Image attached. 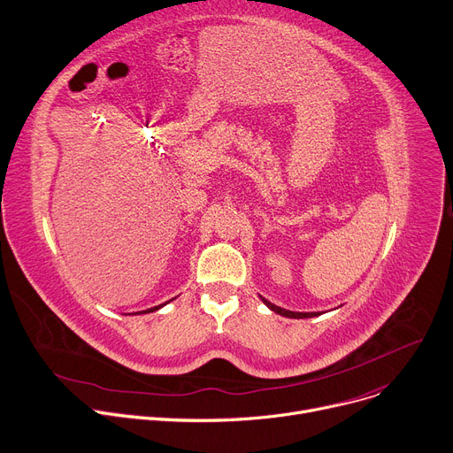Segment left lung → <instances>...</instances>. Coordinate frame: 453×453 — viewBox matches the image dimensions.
<instances>
[{
  "instance_id": "obj_1",
  "label": "left lung",
  "mask_w": 453,
  "mask_h": 453,
  "mask_svg": "<svg viewBox=\"0 0 453 453\" xmlns=\"http://www.w3.org/2000/svg\"><path fill=\"white\" fill-rule=\"evenodd\" d=\"M262 303H264L271 311H275V313H279V315H282V317H288V319H311V317H319V315H320L319 311H313V313L289 311V310H284V308H279V306H275V304H271L269 300H265V298H262Z\"/></svg>"
}]
</instances>
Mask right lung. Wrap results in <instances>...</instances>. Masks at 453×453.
Wrapping results in <instances>:
<instances>
[{
    "instance_id": "1",
    "label": "right lung",
    "mask_w": 453,
    "mask_h": 453,
    "mask_svg": "<svg viewBox=\"0 0 453 453\" xmlns=\"http://www.w3.org/2000/svg\"><path fill=\"white\" fill-rule=\"evenodd\" d=\"M167 303H171V300H167ZM165 303V304H167ZM165 304H160V306H155V308H149V310H145V311H136L134 315H140V313H153V311H157V310H160L162 306H165Z\"/></svg>"
}]
</instances>
